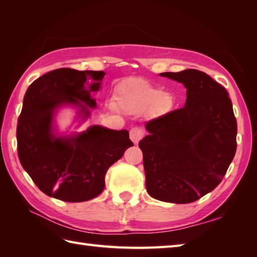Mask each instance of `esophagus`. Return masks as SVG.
<instances>
[{"mask_svg": "<svg viewBox=\"0 0 257 257\" xmlns=\"http://www.w3.org/2000/svg\"><path fill=\"white\" fill-rule=\"evenodd\" d=\"M145 130L140 127H133L129 132V137L135 145H137L139 141L144 138Z\"/></svg>", "mask_w": 257, "mask_h": 257, "instance_id": "1", "label": "esophagus"}]
</instances>
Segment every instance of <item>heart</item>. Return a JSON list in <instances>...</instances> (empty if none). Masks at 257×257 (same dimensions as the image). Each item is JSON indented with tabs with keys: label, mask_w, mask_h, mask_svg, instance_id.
Returning a JSON list of instances; mask_svg holds the SVG:
<instances>
[{
	"label": "heart",
	"mask_w": 257,
	"mask_h": 257,
	"mask_svg": "<svg viewBox=\"0 0 257 257\" xmlns=\"http://www.w3.org/2000/svg\"><path fill=\"white\" fill-rule=\"evenodd\" d=\"M116 100L120 108L132 113L143 112L149 107L152 111L162 113L170 110L174 103L170 92L162 91L140 78H129L120 83L116 89Z\"/></svg>",
	"instance_id": "heart-1"
}]
</instances>
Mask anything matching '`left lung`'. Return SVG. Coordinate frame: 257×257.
<instances>
[{
    "instance_id": "obj_1",
    "label": "left lung",
    "mask_w": 257,
    "mask_h": 257,
    "mask_svg": "<svg viewBox=\"0 0 257 257\" xmlns=\"http://www.w3.org/2000/svg\"><path fill=\"white\" fill-rule=\"evenodd\" d=\"M161 76L187 88L185 106L147 122L139 141L146 187L157 200L191 203L222 181L236 151L237 123L226 89L198 69Z\"/></svg>"
}]
</instances>
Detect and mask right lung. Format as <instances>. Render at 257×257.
I'll return each instance as SVG.
<instances>
[{"label": "right lung", "mask_w": 257, "mask_h": 257, "mask_svg": "<svg viewBox=\"0 0 257 257\" xmlns=\"http://www.w3.org/2000/svg\"><path fill=\"white\" fill-rule=\"evenodd\" d=\"M105 73L58 68L33 81L24 96L18 121L19 159L42 192L66 202L96 198L105 189L107 170L134 146L127 130L92 125L72 138L52 134L53 113L62 103L88 107L96 101L89 91L99 89ZM94 81L90 84V80ZM90 90H86V87ZM88 116V108L81 105Z\"/></svg>", "instance_id": "obj_1"}]
</instances>
